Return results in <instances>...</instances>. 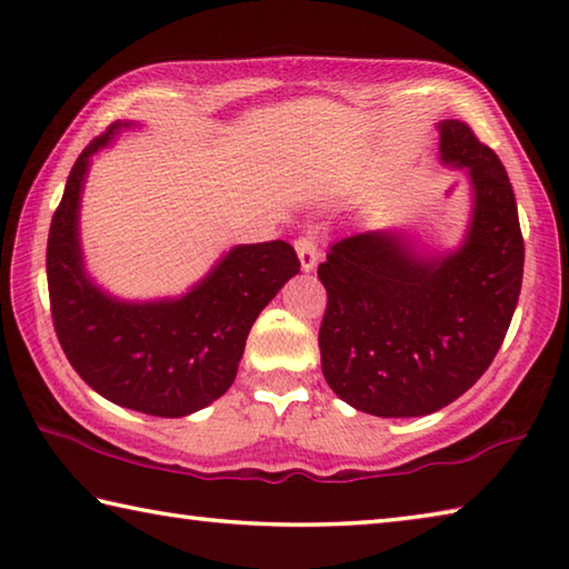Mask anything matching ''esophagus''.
<instances>
[{
  "mask_svg": "<svg viewBox=\"0 0 569 569\" xmlns=\"http://www.w3.org/2000/svg\"><path fill=\"white\" fill-rule=\"evenodd\" d=\"M296 253H298V261H301L303 273H311L316 263H319V248H316V240L311 236L296 240Z\"/></svg>",
  "mask_w": 569,
  "mask_h": 569,
  "instance_id": "esophagus-1",
  "label": "esophagus"
}]
</instances>
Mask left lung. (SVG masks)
<instances>
[{"label":"left lung","mask_w":569,"mask_h":569,"mask_svg":"<svg viewBox=\"0 0 569 569\" xmlns=\"http://www.w3.org/2000/svg\"><path fill=\"white\" fill-rule=\"evenodd\" d=\"M439 160L467 172L469 218L455 248L403 228L331 246L319 278L323 379L339 399L383 419L427 417L471 389L505 341L522 288L515 190L495 150L465 122L441 120Z\"/></svg>","instance_id":"1"}]
</instances>
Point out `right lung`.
I'll use <instances>...</instances> for the list:
<instances>
[{
	"mask_svg": "<svg viewBox=\"0 0 569 569\" xmlns=\"http://www.w3.org/2000/svg\"><path fill=\"white\" fill-rule=\"evenodd\" d=\"M124 120L94 138L70 170L47 240V286L57 339L82 381L118 407L150 417H188L236 381L258 313L298 273L283 240L233 246L186 293L134 301L88 271L80 208L92 158L110 148Z\"/></svg>",
	"mask_w": 569,
	"mask_h": 569,
	"instance_id": "1",
	"label": "right lung"
}]
</instances>
